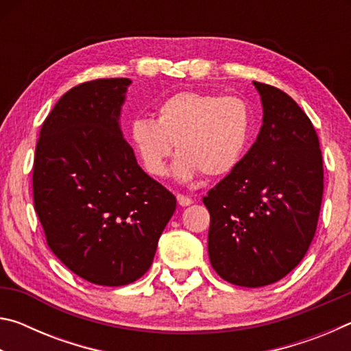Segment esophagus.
<instances>
[{"label":"esophagus","mask_w":351,"mask_h":351,"mask_svg":"<svg viewBox=\"0 0 351 351\" xmlns=\"http://www.w3.org/2000/svg\"><path fill=\"white\" fill-rule=\"evenodd\" d=\"M176 199H178V204H180L181 207H186V206L192 204V199H190L189 197H184V195H181V193L176 195Z\"/></svg>","instance_id":"esophagus-1"}]
</instances>
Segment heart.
Returning <instances> with one entry per match:
<instances>
[{
  "label": "heart",
  "instance_id": "heart-1",
  "mask_svg": "<svg viewBox=\"0 0 351 351\" xmlns=\"http://www.w3.org/2000/svg\"><path fill=\"white\" fill-rule=\"evenodd\" d=\"M252 110L240 96L180 91L164 99L156 121L136 117L130 139L142 165L153 176H162L176 142L173 173L189 181L229 173L240 162L252 133Z\"/></svg>",
  "mask_w": 351,
  "mask_h": 351
}]
</instances>
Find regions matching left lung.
Returning a JSON list of instances; mask_svg holds the SVG:
<instances>
[{
    "instance_id": "obj_1",
    "label": "left lung",
    "mask_w": 351,
    "mask_h": 351,
    "mask_svg": "<svg viewBox=\"0 0 351 351\" xmlns=\"http://www.w3.org/2000/svg\"><path fill=\"white\" fill-rule=\"evenodd\" d=\"M263 105L257 141L203 198L209 258L226 282L258 288L293 271L310 247L324 193L319 138L287 93L254 82Z\"/></svg>"
}]
</instances>
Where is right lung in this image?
Here are the masks:
<instances>
[{
  "instance_id": "right-lung-1",
  "label": "right lung",
  "mask_w": 351,
  "mask_h": 351,
  "mask_svg": "<svg viewBox=\"0 0 351 351\" xmlns=\"http://www.w3.org/2000/svg\"><path fill=\"white\" fill-rule=\"evenodd\" d=\"M130 83L97 79L63 94L35 148L34 206L47 246L74 274L102 287L145 274L176 209L123 139L119 117Z\"/></svg>"
}]
</instances>
